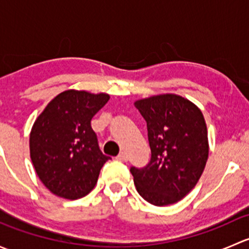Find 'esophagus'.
Instances as JSON below:
<instances>
[{"instance_id":"1","label":"esophagus","mask_w":249,"mask_h":249,"mask_svg":"<svg viewBox=\"0 0 249 249\" xmlns=\"http://www.w3.org/2000/svg\"><path fill=\"white\" fill-rule=\"evenodd\" d=\"M117 160H119V161H123V162L127 161V155H126V153H124V152L119 153V154H118V157H117Z\"/></svg>"}]
</instances>
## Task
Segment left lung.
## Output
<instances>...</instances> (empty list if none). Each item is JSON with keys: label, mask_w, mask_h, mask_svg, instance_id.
<instances>
[{"label": "left lung", "mask_w": 249, "mask_h": 249, "mask_svg": "<svg viewBox=\"0 0 249 249\" xmlns=\"http://www.w3.org/2000/svg\"><path fill=\"white\" fill-rule=\"evenodd\" d=\"M147 123L152 157L130 167L139 194L154 206L182 200L201 177L208 158L207 127L201 110L173 94L135 102Z\"/></svg>", "instance_id": "left-lung-1"}]
</instances>
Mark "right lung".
Instances as JSON below:
<instances>
[{"label":"right lung","instance_id":"add662e5","mask_svg":"<svg viewBox=\"0 0 249 249\" xmlns=\"http://www.w3.org/2000/svg\"><path fill=\"white\" fill-rule=\"evenodd\" d=\"M107 94L67 90L48 104L30 135V154L39 179L60 197L77 200L94 189L109 157L101 152L91 119Z\"/></svg>","mask_w":249,"mask_h":249}]
</instances>
